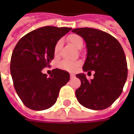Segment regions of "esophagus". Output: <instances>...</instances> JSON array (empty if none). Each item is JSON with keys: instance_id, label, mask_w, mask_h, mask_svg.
Instances as JSON below:
<instances>
[{"instance_id": "esophagus-1", "label": "esophagus", "mask_w": 134, "mask_h": 134, "mask_svg": "<svg viewBox=\"0 0 134 134\" xmlns=\"http://www.w3.org/2000/svg\"><path fill=\"white\" fill-rule=\"evenodd\" d=\"M70 77H71V78L75 77V75H73V74H70Z\"/></svg>"}]
</instances>
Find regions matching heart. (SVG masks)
I'll return each mask as SVG.
<instances>
[{"instance_id":"b5f03b06","label":"heart","mask_w":134,"mask_h":134,"mask_svg":"<svg viewBox=\"0 0 134 134\" xmlns=\"http://www.w3.org/2000/svg\"><path fill=\"white\" fill-rule=\"evenodd\" d=\"M67 40L72 44L73 46L77 49H81L82 46H83V39L80 36L75 34H72L68 36L67 37ZM62 47V41L59 40L57 43H56L55 46H54V55L57 56L59 54L60 49ZM80 65V62H71L68 61V60H63L61 62H59L58 64L59 67L62 69V70H65V71H69V72H73Z\"/></svg>"}]
</instances>
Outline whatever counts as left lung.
<instances>
[{"mask_svg":"<svg viewBox=\"0 0 134 134\" xmlns=\"http://www.w3.org/2000/svg\"><path fill=\"white\" fill-rule=\"evenodd\" d=\"M72 31L86 43L87 58L82 70L87 74L95 72L90 81L85 73L76 75L81 80L76 98L87 108L105 109L121 96L126 81L128 69L124 49L116 38L103 31L86 27Z\"/></svg>","mask_w":134,"mask_h":134,"instance_id":"obj_1","label":"left lung"}]
</instances>
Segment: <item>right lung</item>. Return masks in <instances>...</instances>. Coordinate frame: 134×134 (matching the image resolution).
I'll return each mask as SVG.
<instances>
[{
    "mask_svg": "<svg viewBox=\"0 0 134 134\" xmlns=\"http://www.w3.org/2000/svg\"><path fill=\"white\" fill-rule=\"evenodd\" d=\"M72 28L44 26L23 36L12 53L10 70L16 93L26 106L34 110L49 108L59 90L70 80V74L59 69L49 77L41 72L54 59L56 43Z\"/></svg>",
    "mask_w": 134,
    "mask_h": 134,
    "instance_id": "right-lung-1",
    "label": "right lung"
}]
</instances>
